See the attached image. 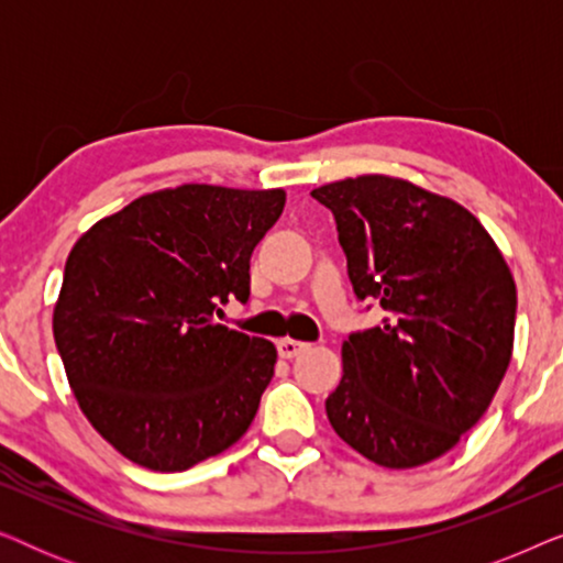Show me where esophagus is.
<instances>
[{
  "label": "esophagus",
  "instance_id": "34e87169",
  "mask_svg": "<svg viewBox=\"0 0 563 563\" xmlns=\"http://www.w3.org/2000/svg\"><path fill=\"white\" fill-rule=\"evenodd\" d=\"M279 356L282 358H295V356H299V353L302 351H307L310 349V343H302V341H295V338H282L279 343Z\"/></svg>",
  "mask_w": 563,
  "mask_h": 563
}]
</instances>
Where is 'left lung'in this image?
Listing matches in <instances>:
<instances>
[{
  "label": "left lung",
  "mask_w": 563,
  "mask_h": 563,
  "mask_svg": "<svg viewBox=\"0 0 563 563\" xmlns=\"http://www.w3.org/2000/svg\"><path fill=\"white\" fill-rule=\"evenodd\" d=\"M310 195L333 212L356 297L387 312L343 341L330 426L379 466L428 464L479 422L510 366V266L466 207L407 179L364 174Z\"/></svg>",
  "instance_id": "8db88e82"
}]
</instances>
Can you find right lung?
Returning <instances> with one entry per match:
<instances>
[{
	"label": "right lung",
	"mask_w": 563,
	"mask_h": 563,
	"mask_svg": "<svg viewBox=\"0 0 563 563\" xmlns=\"http://www.w3.org/2000/svg\"><path fill=\"white\" fill-rule=\"evenodd\" d=\"M284 189L181 184L95 222L66 258L53 338L91 428L153 472H187L256 418L276 349L214 322L251 295Z\"/></svg>",
	"instance_id": "1"
}]
</instances>
